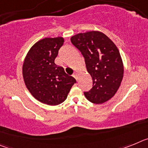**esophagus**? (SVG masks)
I'll return each instance as SVG.
<instances>
[{
    "label": "esophagus",
    "instance_id": "esophagus-1",
    "mask_svg": "<svg viewBox=\"0 0 148 148\" xmlns=\"http://www.w3.org/2000/svg\"><path fill=\"white\" fill-rule=\"evenodd\" d=\"M73 77H74V78H75V79H78V73H74V74H73Z\"/></svg>",
    "mask_w": 148,
    "mask_h": 148
}]
</instances>
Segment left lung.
Masks as SVG:
<instances>
[{
  "label": "left lung",
  "instance_id": "left-lung-1",
  "mask_svg": "<svg viewBox=\"0 0 148 148\" xmlns=\"http://www.w3.org/2000/svg\"><path fill=\"white\" fill-rule=\"evenodd\" d=\"M70 40L83 55L92 77V87L84 92L85 97L94 104L108 101L119 90L124 75V64L117 47L107 35L94 30L76 34Z\"/></svg>",
  "mask_w": 148,
  "mask_h": 148
}]
</instances>
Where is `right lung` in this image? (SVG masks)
Segmentation results:
<instances>
[{
	"mask_svg": "<svg viewBox=\"0 0 148 148\" xmlns=\"http://www.w3.org/2000/svg\"><path fill=\"white\" fill-rule=\"evenodd\" d=\"M62 37L45 38L30 48L23 61L22 73L26 87L35 99L47 105H58L66 100L76 82L64 68L55 64Z\"/></svg>",
	"mask_w": 148,
	"mask_h": 148,
	"instance_id": "add662e5",
	"label": "right lung"
}]
</instances>
